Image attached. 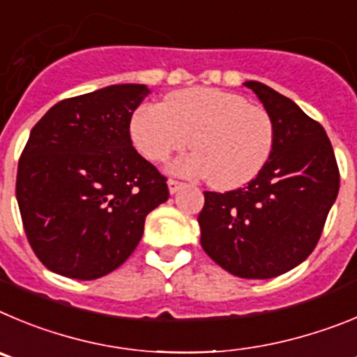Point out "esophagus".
Instances as JSON below:
<instances>
[{
  "label": "esophagus",
  "mask_w": 357,
  "mask_h": 357,
  "mask_svg": "<svg viewBox=\"0 0 357 357\" xmlns=\"http://www.w3.org/2000/svg\"><path fill=\"white\" fill-rule=\"evenodd\" d=\"M167 185H169V192H171V194H176V192H178L179 188L185 185V183L178 181V179H169V181H167Z\"/></svg>",
  "instance_id": "34e87169"
}]
</instances>
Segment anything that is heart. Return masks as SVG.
Listing matches in <instances>:
<instances>
[{"instance_id":"1","label":"heart","mask_w":357,"mask_h":357,"mask_svg":"<svg viewBox=\"0 0 357 357\" xmlns=\"http://www.w3.org/2000/svg\"><path fill=\"white\" fill-rule=\"evenodd\" d=\"M131 139L147 160L163 163L174 153L194 147L179 160L176 172L208 176L220 190L250 183L265 169L274 151L271 115L258 105L218 89H186L163 105L146 102L131 117Z\"/></svg>"}]
</instances>
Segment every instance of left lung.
I'll list each match as a JSON object with an SVG mask.
<instances>
[{
	"label": "left lung",
	"mask_w": 357,
	"mask_h": 357,
	"mask_svg": "<svg viewBox=\"0 0 357 357\" xmlns=\"http://www.w3.org/2000/svg\"><path fill=\"white\" fill-rule=\"evenodd\" d=\"M274 123V151L243 188L204 192L197 220L201 245L224 271L268 279L313 252L340 190L335 151L320 123L291 99L259 82H245Z\"/></svg>",
	"instance_id": "8db88e82"
}]
</instances>
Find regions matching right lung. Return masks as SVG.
Segmentation results:
<instances>
[{"instance_id":"add662e5","label":"right lung","mask_w":357,"mask_h":357,"mask_svg":"<svg viewBox=\"0 0 357 357\" xmlns=\"http://www.w3.org/2000/svg\"><path fill=\"white\" fill-rule=\"evenodd\" d=\"M146 85H112L63 99L33 126L15 197L35 256L51 272L98 279L139 245L149 211L169 199L167 178L130 137Z\"/></svg>"}]
</instances>
